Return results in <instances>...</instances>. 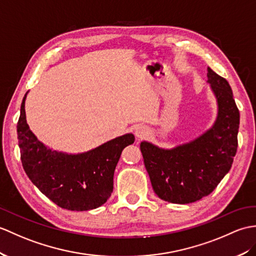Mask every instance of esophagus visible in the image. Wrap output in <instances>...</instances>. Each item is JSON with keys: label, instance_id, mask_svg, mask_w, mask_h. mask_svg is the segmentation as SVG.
Returning a JSON list of instances; mask_svg holds the SVG:
<instances>
[{"label": "esophagus", "instance_id": "obj_1", "mask_svg": "<svg viewBox=\"0 0 256 256\" xmlns=\"http://www.w3.org/2000/svg\"><path fill=\"white\" fill-rule=\"evenodd\" d=\"M134 134L136 138L140 140L142 138H145V136L148 134V130L144 126H136L134 128Z\"/></svg>", "mask_w": 256, "mask_h": 256}]
</instances>
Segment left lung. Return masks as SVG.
<instances>
[{
  "instance_id": "obj_1",
  "label": "left lung",
  "mask_w": 256,
  "mask_h": 256,
  "mask_svg": "<svg viewBox=\"0 0 256 256\" xmlns=\"http://www.w3.org/2000/svg\"><path fill=\"white\" fill-rule=\"evenodd\" d=\"M207 78L217 101V116L210 128L174 148L140 142L154 191L169 203L188 204L210 194L229 172L236 156L240 114L232 90L210 68Z\"/></svg>"
}]
</instances>
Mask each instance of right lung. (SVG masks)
<instances>
[{"label": "right lung", "instance_id": "add662e5", "mask_svg": "<svg viewBox=\"0 0 256 256\" xmlns=\"http://www.w3.org/2000/svg\"><path fill=\"white\" fill-rule=\"evenodd\" d=\"M20 106L17 135L24 170L40 192L64 210L84 212L104 205L114 191V174L122 150L133 144L132 133L104 142L94 150L68 154L46 146L26 121Z\"/></svg>", "mask_w": 256, "mask_h": 256}]
</instances>
